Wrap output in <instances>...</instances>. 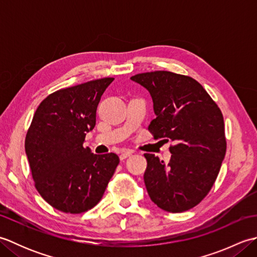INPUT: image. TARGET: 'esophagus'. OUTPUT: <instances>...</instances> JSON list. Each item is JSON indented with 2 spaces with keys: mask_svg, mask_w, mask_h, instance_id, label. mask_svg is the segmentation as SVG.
I'll list each match as a JSON object with an SVG mask.
<instances>
[{
  "mask_svg": "<svg viewBox=\"0 0 257 257\" xmlns=\"http://www.w3.org/2000/svg\"><path fill=\"white\" fill-rule=\"evenodd\" d=\"M133 155V151H129V150H125V151H122L121 154H120V160H123L125 159V158H128Z\"/></svg>",
  "mask_w": 257,
  "mask_h": 257,
  "instance_id": "obj_1",
  "label": "esophagus"
}]
</instances>
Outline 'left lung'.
Instances as JSON below:
<instances>
[{
	"instance_id": "8db88e82",
	"label": "left lung",
	"mask_w": 257,
	"mask_h": 257,
	"mask_svg": "<svg viewBox=\"0 0 257 257\" xmlns=\"http://www.w3.org/2000/svg\"><path fill=\"white\" fill-rule=\"evenodd\" d=\"M149 90L156 118L148 130L154 139L172 140L168 165L145 154V184L160 209L179 213L192 209L210 192L226 152L224 119L219 106L190 76L167 70L132 77Z\"/></svg>"
}]
</instances>
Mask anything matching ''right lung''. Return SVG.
Returning <instances> with one entry per match:
<instances>
[{"label": "right lung", "instance_id": "obj_1", "mask_svg": "<svg viewBox=\"0 0 257 257\" xmlns=\"http://www.w3.org/2000/svg\"><path fill=\"white\" fill-rule=\"evenodd\" d=\"M112 80L105 77L54 91L37 107L27 130L25 152L34 185L58 211L79 214L92 209L119 165L116 154L94 155L83 146Z\"/></svg>", "mask_w": 257, "mask_h": 257}]
</instances>
